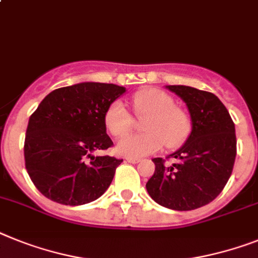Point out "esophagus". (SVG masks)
<instances>
[{
  "instance_id": "34e87169",
  "label": "esophagus",
  "mask_w": 258,
  "mask_h": 258,
  "mask_svg": "<svg viewBox=\"0 0 258 258\" xmlns=\"http://www.w3.org/2000/svg\"><path fill=\"white\" fill-rule=\"evenodd\" d=\"M125 160L128 162H133V164H138L140 162V159H136V157H125Z\"/></svg>"
}]
</instances>
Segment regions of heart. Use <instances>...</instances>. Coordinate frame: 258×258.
<instances>
[{
  "label": "heart",
  "instance_id": "1",
  "mask_svg": "<svg viewBox=\"0 0 258 258\" xmlns=\"http://www.w3.org/2000/svg\"><path fill=\"white\" fill-rule=\"evenodd\" d=\"M134 110L138 115L146 116L143 130L120 139L116 152L127 157L152 155L165 146L179 147L187 139L191 130L190 118L183 110L174 106V99L160 89H146L133 97ZM105 125L112 136L120 138L131 131L134 119L120 101L111 103L105 112Z\"/></svg>",
  "mask_w": 258,
  "mask_h": 258
}]
</instances>
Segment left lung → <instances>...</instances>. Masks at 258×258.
I'll return each mask as SVG.
<instances>
[{"mask_svg": "<svg viewBox=\"0 0 258 258\" xmlns=\"http://www.w3.org/2000/svg\"><path fill=\"white\" fill-rule=\"evenodd\" d=\"M187 106L191 133L169 155L172 165L153 159L155 173L146 187L166 209L189 211L213 202L231 177L236 157L235 124L215 94L185 85H166Z\"/></svg>", "mask_w": 258, "mask_h": 258, "instance_id": "obj_1", "label": "left lung"}]
</instances>
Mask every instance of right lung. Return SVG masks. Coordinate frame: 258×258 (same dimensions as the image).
Returning <instances> with one entry per match:
<instances>
[{
	"label": "right lung",
	"mask_w": 258,
	"mask_h": 258,
	"mask_svg": "<svg viewBox=\"0 0 258 258\" xmlns=\"http://www.w3.org/2000/svg\"><path fill=\"white\" fill-rule=\"evenodd\" d=\"M124 93L114 84L80 82L56 89L39 103L26 131L25 162L43 196L79 206L109 189L123 160L93 153L112 146L103 118Z\"/></svg>",
	"instance_id": "add662e5"
}]
</instances>
